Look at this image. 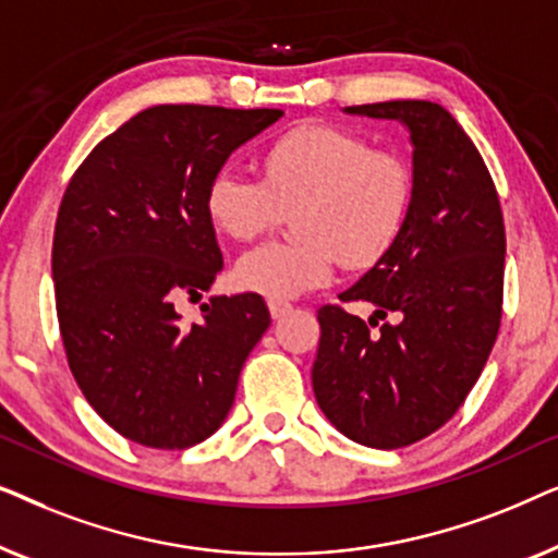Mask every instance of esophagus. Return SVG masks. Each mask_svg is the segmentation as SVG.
<instances>
[{
    "label": "esophagus",
    "instance_id": "1",
    "mask_svg": "<svg viewBox=\"0 0 558 558\" xmlns=\"http://www.w3.org/2000/svg\"><path fill=\"white\" fill-rule=\"evenodd\" d=\"M289 310H292V304H289V302H279V300L269 302V312H271L274 319H281L284 315H289Z\"/></svg>",
    "mask_w": 558,
    "mask_h": 558
}]
</instances>
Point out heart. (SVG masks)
<instances>
[{
  "instance_id": "heart-1",
  "label": "heart",
  "mask_w": 558,
  "mask_h": 558,
  "mask_svg": "<svg viewBox=\"0 0 558 558\" xmlns=\"http://www.w3.org/2000/svg\"><path fill=\"white\" fill-rule=\"evenodd\" d=\"M264 180L233 167L205 190V213L220 233L256 239L294 213L300 241L251 248L233 266L235 284L269 300H294L330 281L335 262L368 269L407 228L414 167L401 151L373 149L365 136L302 124L264 151Z\"/></svg>"
}]
</instances>
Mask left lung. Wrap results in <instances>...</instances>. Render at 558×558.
I'll return each instance as SVG.
<instances>
[{
  "label": "left lung",
  "instance_id": "obj_1",
  "mask_svg": "<svg viewBox=\"0 0 558 558\" xmlns=\"http://www.w3.org/2000/svg\"><path fill=\"white\" fill-rule=\"evenodd\" d=\"M350 117L407 126L414 203L393 248L342 302H371L396 326L327 304L317 312L312 388L348 439L399 449L429 437L468 399L495 345L502 310L506 226L493 178L445 106L384 101L348 106Z\"/></svg>",
  "mask_w": 558,
  "mask_h": 558
}]
</instances>
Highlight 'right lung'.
I'll list each match as a JSON object with an SVG mask.
<instances>
[{"mask_svg": "<svg viewBox=\"0 0 558 558\" xmlns=\"http://www.w3.org/2000/svg\"><path fill=\"white\" fill-rule=\"evenodd\" d=\"M279 109L165 104L90 151L60 203L52 281L75 384L121 437L155 449L208 439L233 407L243 363L271 323L258 294L201 300L223 254L205 190Z\"/></svg>", "mask_w": 558, "mask_h": 558, "instance_id": "obj_1", "label": "right lung"}]
</instances>
